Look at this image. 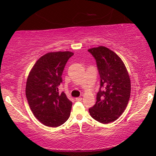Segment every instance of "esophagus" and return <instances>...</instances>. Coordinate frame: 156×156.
I'll use <instances>...</instances> for the list:
<instances>
[{
    "label": "esophagus",
    "mask_w": 156,
    "mask_h": 156,
    "mask_svg": "<svg viewBox=\"0 0 156 156\" xmlns=\"http://www.w3.org/2000/svg\"><path fill=\"white\" fill-rule=\"evenodd\" d=\"M82 97H76V99H75V100H76V101H82Z\"/></svg>",
    "instance_id": "obj_1"
}]
</instances>
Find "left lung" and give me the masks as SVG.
Instances as JSON below:
<instances>
[{
  "label": "left lung",
  "mask_w": 156,
  "mask_h": 156,
  "mask_svg": "<svg viewBox=\"0 0 156 156\" xmlns=\"http://www.w3.org/2000/svg\"><path fill=\"white\" fill-rule=\"evenodd\" d=\"M97 61L101 87L97 102L89 109L91 116L101 123L114 122L123 114L131 95V80L126 67L114 51L104 46L89 49Z\"/></svg>",
  "instance_id": "left-lung-1"
}]
</instances>
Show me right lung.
Returning <instances> with one entry per match:
<instances>
[{"mask_svg": "<svg viewBox=\"0 0 156 156\" xmlns=\"http://www.w3.org/2000/svg\"><path fill=\"white\" fill-rule=\"evenodd\" d=\"M73 52H50L37 60L27 76L25 94L30 109L40 122L57 127L69 119L72 103L59 94L65 66Z\"/></svg>", "mask_w": 156, "mask_h": 156, "instance_id": "right-lung-1", "label": "right lung"}]
</instances>
